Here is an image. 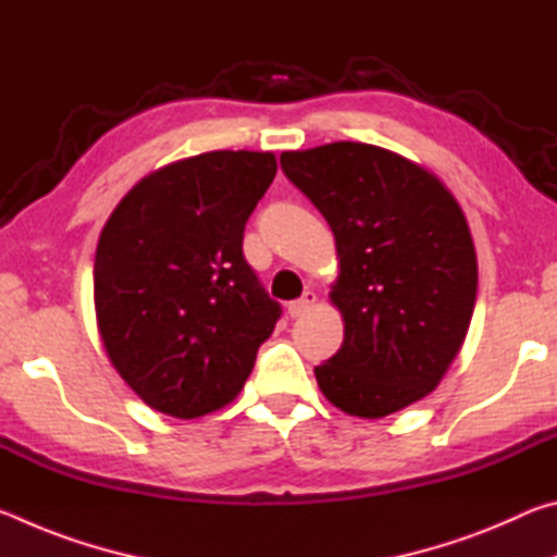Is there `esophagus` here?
Returning <instances> with one entry per match:
<instances>
[{
    "label": "esophagus",
    "instance_id": "obj_1",
    "mask_svg": "<svg viewBox=\"0 0 557 557\" xmlns=\"http://www.w3.org/2000/svg\"><path fill=\"white\" fill-rule=\"evenodd\" d=\"M314 301H317V295L312 289H307L305 295H301L299 299H295V301H289V307H287V312H289V317H301L307 312L309 307H314Z\"/></svg>",
    "mask_w": 557,
    "mask_h": 557
}]
</instances>
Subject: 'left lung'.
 <instances>
[{
	"label": "left lung",
	"mask_w": 557,
	"mask_h": 557,
	"mask_svg": "<svg viewBox=\"0 0 557 557\" xmlns=\"http://www.w3.org/2000/svg\"><path fill=\"white\" fill-rule=\"evenodd\" d=\"M280 166L336 238L329 297L344 314V344L314 369L319 388L356 418L425 398L465 344L476 299V252L455 196L363 143L285 152Z\"/></svg>",
	"instance_id": "8db88e82"
}]
</instances>
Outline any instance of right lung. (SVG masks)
I'll use <instances>...</instances> for the list:
<instances>
[{
    "label": "right lung",
    "mask_w": 557,
    "mask_h": 557,
    "mask_svg": "<svg viewBox=\"0 0 557 557\" xmlns=\"http://www.w3.org/2000/svg\"><path fill=\"white\" fill-rule=\"evenodd\" d=\"M277 174L270 152H206L117 203L96 252V314L112 366L149 408L201 418L248 381L282 314L243 256Z\"/></svg>",
    "instance_id": "1"
}]
</instances>
